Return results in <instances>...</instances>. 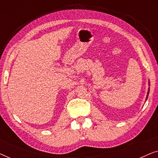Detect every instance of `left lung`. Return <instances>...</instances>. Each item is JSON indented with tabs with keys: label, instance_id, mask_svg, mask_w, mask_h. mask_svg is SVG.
<instances>
[{
	"label": "left lung",
	"instance_id": "8db88e82",
	"mask_svg": "<svg viewBox=\"0 0 158 158\" xmlns=\"http://www.w3.org/2000/svg\"><path fill=\"white\" fill-rule=\"evenodd\" d=\"M149 85H150V83H149ZM149 92H150V88H149V89H148V95H147L146 99H148V95H149Z\"/></svg>",
	"mask_w": 158,
	"mask_h": 158
}]
</instances>
